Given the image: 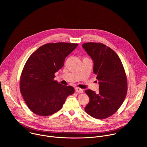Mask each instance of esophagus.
Wrapping results in <instances>:
<instances>
[{
  "label": "esophagus",
  "mask_w": 147,
  "mask_h": 147,
  "mask_svg": "<svg viewBox=\"0 0 147 147\" xmlns=\"http://www.w3.org/2000/svg\"><path fill=\"white\" fill-rule=\"evenodd\" d=\"M75 90H76V92L77 94H82V93L84 92V90L82 89H81V88H78V87L75 88Z\"/></svg>",
  "instance_id": "1"
}]
</instances>
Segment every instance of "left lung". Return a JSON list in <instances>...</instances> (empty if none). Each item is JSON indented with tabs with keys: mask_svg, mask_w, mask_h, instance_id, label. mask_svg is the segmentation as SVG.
<instances>
[{
	"mask_svg": "<svg viewBox=\"0 0 147 147\" xmlns=\"http://www.w3.org/2000/svg\"><path fill=\"white\" fill-rule=\"evenodd\" d=\"M83 48L94 61V73L99 81V92L86 90L90 102L84 109L91 116L104 119L113 115L121 107L127 92V80L117 53L102 43L87 42Z\"/></svg>",
	"mask_w": 147,
	"mask_h": 147,
	"instance_id": "8db88e82",
	"label": "left lung"
}]
</instances>
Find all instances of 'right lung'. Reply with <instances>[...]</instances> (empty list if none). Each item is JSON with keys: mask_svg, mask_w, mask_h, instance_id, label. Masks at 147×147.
Returning <instances> with one entry per match:
<instances>
[{"mask_svg": "<svg viewBox=\"0 0 147 147\" xmlns=\"http://www.w3.org/2000/svg\"><path fill=\"white\" fill-rule=\"evenodd\" d=\"M77 44L48 43L40 47L27 60L20 76V88L28 108L34 113L47 116L59 111L67 97L74 92L71 86L54 80L65 58Z\"/></svg>", "mask_w": 147, "mask_h": 147, "instance_id": "obj_1", "label": "right lung"}]
</instances>
